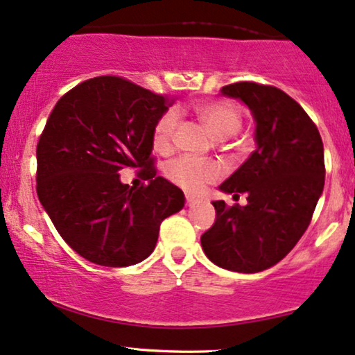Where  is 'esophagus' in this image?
I'll return each instance as SVG.
<instances>
[{
	"label": "esophagus",
	"mask_w": 355,
	"mask_h": 355,
	"mask_svg": "<svg viewBox=\"0 0 355 355\" xmlns=\"http://www.w3.org/2000/svg\"><path fill=\"white\" fill-rule=\"evenodd\" d=\"M199 200L198 199H194V198H191V196H187L186 198V205H194V204H198Z\"/></svg>",
	"instance_id": "esophagus-1"
}]
</instances>
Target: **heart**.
Listing matches in <instances>:
<instances>
[{
  "label": "heart",
  "instance_id": "1",
  "mask_svg": "<svg viewBox=\"0 0 355 355\" xmlns=\"http://www.w3.org/2000/svg\"><path fill=\"white\" fill-rule=\"evenodd\" d=\"M196 115L209 133L216 139L234 137L242 126V112L232 102H204L194 107ZM178 126V112L168 110L157 118L153 130V146L157 153H169L173 148L174 131ZM166 174L174 184L198 194L209 182L220 176V168L216 161L198 159L192 156H181L166 166Z\"/></svg>",
  "mask_w": 355,
  "mask_h": 355
}]
</instances>
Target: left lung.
<instances>
[{
	"label": "left lung",
	"instance_id": "left-lung-1",
	"mask_svg": "<svg viewBox=\"0 0 355 355\" xmlns=\"http://www.w3.org/2000/svg\"><path fill=\"white\" fill-rule=\"evenodd\" d=\"M255 118L257 150L220 191L247 205L216 200V222L200 237L212 263L257 273L283 260L308 229L324 189V148L318 126L283 90L255 82L222 87Z\"/></svg>",
	"mask_w": 355,
	"mask_h": 355
}]
</instances>
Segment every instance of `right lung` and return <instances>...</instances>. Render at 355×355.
<instances>
[{
    "label": "right lung",
    "mask_w": 355,
    "mask_h": 355,
    "mask_svg": "<svg viewBox=\"0 0 355 355\" xmlns=\"http://www.w3.org/2000/svg\"><path fill=\"white\" fill-rule=\"evenodd\" d=\"M173 98L123 77L100 76L60 97L37 143V198L78 255L103 266L139 263L159 225L184 207V194L156 176L153 130ZM139 168L138 190L119 171Z\"/></svg>",
    "instance_id": "obj_1"
}]
</instances>
